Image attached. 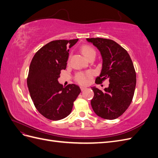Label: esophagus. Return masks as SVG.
<instances>
[{"label":"esophagus","mask_w":158,"mask_h":158,"mask_svg":"<svg viewBox=\"0 0 158 158\" xmlns=\"http://www.w3.org/2000/svg\"><path fill=\"white\" fill-rule=\"evenodd\" d=\"M80 89H81V91H84V90L85 89V88H84V87H81V88H80Z\"/></svg>","instance_id":"34e87169"}]
</instances>
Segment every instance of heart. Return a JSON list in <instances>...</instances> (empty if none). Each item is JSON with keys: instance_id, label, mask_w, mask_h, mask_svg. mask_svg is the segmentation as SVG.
<instances>
[{"instance_id": "heart-1", "label": "heart", "mask_w": 158, "mask_h": 158, "mask_svg": "<svg viewBox=\"0 0 158 158\" xmlns=\"http://www.w3.org/2000/svg\"><path fill=\"white\" fill-rule=\"evenodd\" d=\"M81 51L84 55L89 59L91 56H95V50L93 47L89 45H84L81 47ZM92 73L90 71L88 72H80L76 74L75 80L79 84L85 85L89 83V80L92 77Z\"/></svg>"}]
</instances>
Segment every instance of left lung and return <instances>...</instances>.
<instances>
[{"label": "left lung", "instance_id": "left-lung-1", "mask_svg": "<svg viewBox=\"0 0 158 158\" xmlns=\"http://www.w3.org/2000/svg\"><path fill=\"white\" fill-rule=\"evenodd\" d=\"M97 47L103 58L101 74L95 83L108 79L107 88H92L94 96L91 101L92 109L99 117L113 120L121 116L130 106L135 94L136 74L128 52L113 40L104 38H88Z\"/></svg>", "mask_w": 158, "mask_h": 158}]
</instances>
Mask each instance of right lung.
I'll use <instances>...</instances> for the list:
<instances>
[{
	"label": "right lung",
	"mask_w": 158,
	"mask_h": 158,
	"mask_svg": "<svg viewBox=\"0 0 158 158\" xmlns=\"http://www.w3.org/2000/svg\"><path fill=\"white\" fill-rule=\"evenodd\" d=\"M78 41H52L36 52L30 63L27 84L31 98L39 113L49 120L58 121L67 117L81 92L75 84L64 88L58 82L60 71L66 68L68 47Z\"/></svg>",
	"instance_id": "add662e5"
}]
</instances>
